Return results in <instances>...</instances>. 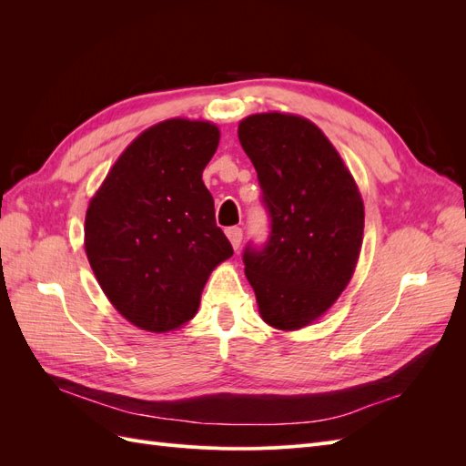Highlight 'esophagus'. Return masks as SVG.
<instances>
[{
	"instance_id": "34e87169",
	"label": "esophagus",
	"mask_w": 466,
	"mask_h": 466,
	"mask_svg": "<svg viewBox=\"0 0 466 466\" xmlns=\"http://www.w3.org/2000/svg\"><path fill=\"white\" fill-rule=\"evenodd\" d=\"M225 233H228L233 248L238 250V247H241V241H243V229L241 228H229Z\"/></svg>"
}]
</instances>
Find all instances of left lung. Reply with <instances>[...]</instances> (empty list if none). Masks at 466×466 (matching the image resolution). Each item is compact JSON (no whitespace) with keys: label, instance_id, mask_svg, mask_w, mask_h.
<instances>
[{"label":"left lung","instance_id":"left-lung-1","mask_svg":"<svg viewBox=\"0 0 466 466\" xmlns=\"http://www.w3.org/2000/svg\"><path fill=\"white\" fill-rule=\"evenodd\" d=\"M257 168L270 237L243 252L264 322L298 330L344 291L363 238V200L344 161L313 122L264 112L238 124Z\"/></svg>","mask_w":466,"mask_h":466}]
</instances>
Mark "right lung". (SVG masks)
Listing matches in <instances>:
<instances>
[{
	"label": "right lung",
	"instance_id": "right-lung-1",
	"mask_svg": "<svg viewBox=\"0 0 466 466\" xmlns=\"http://www.w3.org/2000/svg\"><path fill=\"white\" fill-rule=\"evenodd\" d=\"M218 144L211 122L155 124L124 149L89 202V264L108 301L142 330L188 322L211 270L233 257L202 180Z\"/></svg>",
	"mask_w": 466,
	"mask_h": 466
}]
</instances>
